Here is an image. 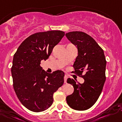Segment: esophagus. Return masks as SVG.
I'll list each match as a JSON object with an SVG mask.
<instances>
[{
	"label": "esophagus",
	"instance_id": "obj_1",
	"mask_svg": "<svg viewBox=\"0 0 122 122\" xmlns=\"http://www.w3.org/2000/svg\"><path fill=\"white\" fill-rule=\"evenodd\" d=\"M67 79H68V76H67L66 75H65V76H64V82L65 83H66Z\"/></svg>",
	"mask_w": 122,
	"mask_h": 122
}]
</instances>
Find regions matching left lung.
<instances>
[{
    "label": "left lung",
    "mask_w": 122,
    "mask_h": 122,
    "mask_svg": "<svg viewBox=\"0 0 122 122\" xmlns=\"http://www.w3.org/2000/svg\"><path fill=\"white\" fill-rule=\"evenodd\" d=\"M69 41L76 46L78 56L73 65L75 72L82 76L84 83L68 78L67 83L74 87L72 94L66 97L67 103L78 111L89 109L99 99L106 80V61L103 50L94 39L83 32L72 31L66 33Z\"/></svg>",
    "instance_id": "8db88e82"
}]
</instances>
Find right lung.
I'll return each mask as SVG.
<instances>
[{
  "mask_svg": "<svg viewBox=\"0 0 122 122\" xmlns=\"http://www.w3.org/2000/svg\"><path fill=\"white\" fill-rule=\"evenodd\" d=\"M64 36L63 31L56 30L35 33L26 38L14 54L13 87L22 104L31 111L41 112L50 108L53 94L63 85V71L48 73L40 64L41 60L48 59Z\"/></svg>",
  "mask_w": 122,
  "mask_h": 122,
  "instance_id": "add662e5",
  "label": "right lung"
}]
</instances>
